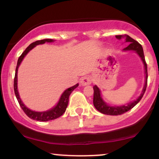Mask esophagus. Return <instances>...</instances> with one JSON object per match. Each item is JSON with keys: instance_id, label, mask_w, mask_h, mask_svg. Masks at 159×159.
I'll list each match as a JSON object with an SVG mask.
<instances>
[{"instance_id": "1", "label": "esophagus", "mask_w": 159, "mask_h": 159, "mask_svg": "<svg viewBox=\"0 0 159 159\" xmlns=\"http://www.w3.org/2000/svg\"><path fill=\"white\" fill-rule=\"evenodd\" d=\"M91 84V78L89 76H85L83 77L81 80V84L83 86L90 85Z\"/></svg>"}]
</instances>
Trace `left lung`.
<instances>
[{"label":"left lung","instance_id":"1","mask_svg":"<svg viewBox=\"0 0 159 159\" xmlns=\"http://www.w3.org/2000/svg\"><path fill=\"white\" fill-rule=\"evenodd\" d=\"M116 38L118 39H121L122 38H125V42L129 43V45L125 48H123V51H134V52L138 53V55L141 58L142 61H143L144 65V69H145V84L142 90L141 94L140 96L137 98L136 100L132 102L127 104L126 105H121V106H109L107 105L105 102L103 101L102 98L101 96V93H100V90L96 85L93 87V105L95 107H96L99 112L102 113L104 114L107 115H113V116H117V115L123 114L124 113L127 112L129 110L133 108L135 105L140 101L142 97H143L144 93H145L146 89H147V78H148V74H147V65L145 61V57H144L143 54V50L142 48L141 45L138 43L136 40L132 39L129 36L126 35H117L116 36Z\"/></svg>","mask_w":159,"mask_h":159}]
</instances>
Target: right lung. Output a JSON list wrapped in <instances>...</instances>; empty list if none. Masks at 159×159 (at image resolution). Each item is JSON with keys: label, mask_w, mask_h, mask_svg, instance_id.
Listing matches in <instances>:
<instances>
[{"label": "right lung", "mask_w": 159, "mask_h": 159, "mask_svg": "<svg viewBox=\"0 0 159 159\" xmlns=\"http://www.w3.org/2000/svg\"><path fill=\"white\" fill-rule=\"evenodd\" d=\"M54 42V39H42V40H37V41L34 42L29 45L27 48L25 49V52H24L19 57V60H18L17 62V66H16V74H15V78H14V91H15V94L16 96V98H17L18 102H19L20 106H21V109L24 111V112L26 114V115L28 117H30V119L36 120V121H40V122H45V121H49V120H55L57 118L60 117V116H62L64 112L66 111V109L67 105H68L69 103V96H70L71 93L78 86V84H77L72 86V87H69V88L66 89L63 93L62 94L61 98H60L59 102L57 104L55 107H54L53 108L51 109V110H48L47 111H43V112H36V111H34L30 110L29 108L25 106L24 105L22 102H21V98L19 97V92H18L17 89V73H18V69H19V66L20 63H21L22 60L24 59L25 55L30 52L31 49H33L36 45H40V44H44L45 43H52Z\"/></svg>", "instance_id": "obj_1"}]
</instances>
